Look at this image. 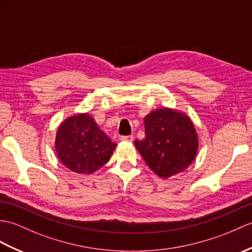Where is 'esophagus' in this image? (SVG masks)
I'll list each match as a JSON object with an SVG mask.
<instances>
[{
    "mask_svg": "<svg viewBox=\"0 0 252 252\" xmlns=\"http://www.w3.org/2000/svg\"><path fill=\"white\" fill-rule=\"evenodd\" d=\"M133 135H127V136H121L120 140L121 142H133Z\"/></svg>",
    "mask_w": 252,
    "mask_h": 252,
    "instance_id": "esophagus-1",
    "label": "esophagus"
}]
</instances>
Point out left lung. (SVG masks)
<instances>
[{
    "label": "left lung",
    "mask_w": 252,
    "mask_h": 252,
    "mask_svg": "<svg viewBox=\"0 0 252 252\" xmlns=\"http://www.w3.org/2000/svg\"><path fill=\"white\" fill-rule=\"evenodd\" d=\"M145 138L135 147L151 171L161 178L184 172L194 161L198 137L190 117L176 109L157 108L144 119Z\"/></svg>",
    "instance_id": "obj_1"
}]
</instances>
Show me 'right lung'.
<instances>
[{
  "instance_id": "obj_1",
  "label": "right lung",
  "mask_w": 252,
  "mask_h": 252,
  "mask_svg": "<svg viewBox=\"0 0 252 252\" xmlns=\"http://www.w3.org/2000/svg\"><path fill=\"white\" fill-rule=\"evenodd\" d=\"M116 146L88 113L75 114L64 120L55 140L62 164L74 173L86 175L106 164Z\"/></svg>"
}]
</instances>
